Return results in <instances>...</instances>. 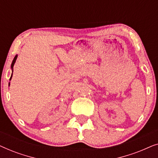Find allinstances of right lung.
<instances>
[{
    "label": "right lung",
    "mask_w": 158,
    "mask_h": 158,
    "mask_svg": "<svg viewBox=\"0 0 158 158\" xmlns=\"http://www.w3.org/2000/svg\"><path fill=\"white\" fill-rule=\"evenodd\" d=\"M17 57H18V55L15 56V57L14 58V60H13V62H12V63H11V66H10V67H11V69H12V73H13V71H14V70H13V68H14V65L15 62H16V60L17 59ZM12 75H13V73L11 74V76H10V80H11ZM9 85H10V83H9Z\"/></svg>",
    "instance_id": "obj_1"
}]
</instances>
